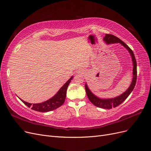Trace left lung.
<instances>
[{"label":"left lung","instance_id":"obj_1","mask_svg":"<svg viewBox=\"0 0 151 151\" xmlns=\"http://www.w3.org/2000/svg\"><path fill=\"white\" fill-rule=\"evenodd\" d=\"M103 40L104 42L106 43V45H111L114 43H120L122 46L124 47L129 52L132 61V64H133V76H132V80L131 82V84L129 86V88H128L125 92H123L120 95L116 97L112 98H99L97 96H96L92 91H91L89 87L86 83L85 84V89L87 96L89 99V101L92 103L96 106L103 108V109H111L112 108H115L122 103L125 100L128 98V96L134 90L135 86L136 84L137 81V62L135 60V57L134 55V52L130 48V47L128 46L127 44L120 40L116 36H113L112 35H108L106 34L105 36L103 38Z\"/></svg>","mask_w":151,"mask_h":151}]
</instances>
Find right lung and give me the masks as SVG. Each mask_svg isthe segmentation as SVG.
Returning <instances> with one entry per match:
<instances>
[{"label":"right lung","mask_w":151,"mask_h":151,"mask_svg":"<svg viewBox=\"0 0 151 151\" xmlns=\"http://www.w3.org/2000/svg\"><path fill=\"white\" fill-rule=\"evenodd\" d=\"M73 77H74L71 76L70 78L62 86V87H61V88L58 90V92L53 97L44 102L32 104L26 102L20 98L19 99L27 106H28L29 108L31 107V109H33V110L40 112H48L54 110V109L61 106L63 103H64L66 98L67 88L70 81L73 79Z\"/></svg>","instance_id":"add662e5"}]
</instances>
